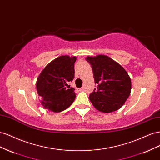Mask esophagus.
I'll use <instances>...</instances> for the list:
<instances>
[{"label": "esophagus", "mask_w": 160, "mask_h": 160, "mask_svg": "<svg viewBox=\"0 0 160 160\" xmlns=\"http://www.w3.org/2000/svg\"><path fill=\"white\" fill-rule=\"evenodd\" d=\"M79 91H83V88H79L78 89Z\"/></svg>", "instance_id": "esophagus-1"}]
</instances>
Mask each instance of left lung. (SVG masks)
I'll return each mask as SVG.
<instances>
[{"label":"left lung","mask_w":160,"mask_h":160,"mask_svg":"<svg viewBox=\"0 0 160 160\" xmlns=\"http://www.w3.org/2000/svg\"><path fill=\"white\" fill-rule=\"evenodd\" d=\"M85 59L91 65L95 84L98 85L89 97L94 108L105 113L120 109L132 89V81L127 71L106 55L88 56Z\"/></svg>","instance_id":"8db88e82"}]
</instances>
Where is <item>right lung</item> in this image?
I'll list each match as a JSON object with an SVG mask.
<instances>
[{"instance_id":"obj_1","label":"right lung","mask_w":160,"mask_h":160,"mask_svg":"<svg viewBox=\"0 0 160 160\" xmlns=\"http://www.w3.org/2000/svg\"><path fill=\"white\" fill-rule=\"evenodd\" d=\"M76 59L75 56H60L49 62L38 75L36 89L44 109L58 113L73 103L75 89L67 87L74 79Z\"/></svg>"}]
</instances>
